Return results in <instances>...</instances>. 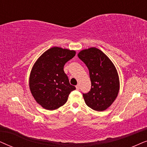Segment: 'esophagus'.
<instances>
[{"mask_svg":"<svg viewBox=\"0 0 147 147\" xmlns=\"http://www.w3.org/2000/svg\"><path fill=\"white\" fill-rule=\"evenodd\" d=\"M76 89H77V90H79V89H80V85H77V86H76Z\"/></svg>","mask_w":147,"mask_h":147,"instance_id":"34e87169","label":"esophagus"}]
</instances>
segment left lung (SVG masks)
<instances>
[{
  "mask_svg": "<svg viewBox=\"0 0 147 147\" xmlns=\"http://www.w3.org/2000/svg\"><path fill=\"white\" fill-rule=\"evenodd\" d=\"M78 57L89 71L91 89L83 96L87 106L101 111L108 108L116 99L120 81L114 64L102 51L96 48L81 50Z\"/></svg>",
  "mask_w": 147,
  "mask_h": 147,
  "instance_id": "obj_1",
  "label": "left lung"
}]
</instances>
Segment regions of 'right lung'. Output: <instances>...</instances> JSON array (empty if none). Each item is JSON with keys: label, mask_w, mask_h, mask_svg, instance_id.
Segmentation results:
<instances>
[{"label": "right lung", "mask_w": 147, "mask_h": 147, "mask_svg": "<svg viewBox=\"0 0 147 147\" xmlns=\"http://www.w3.org/2000/svg\"><path fill=\"white\" fill-rule=\"evenodd\" d=\"M75 50L59 47L51 48L35 62L29 76V89L37 103L44 109L54 110L67 101L70 92L75 90L64 66L75 56Z\"/></svg>", "instance_id": "obj_1"}]
</instances>
